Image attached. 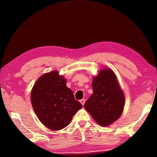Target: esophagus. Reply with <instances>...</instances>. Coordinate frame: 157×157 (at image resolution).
Returning <instances> with one entry per match:
<instances>
[{
	"label": "esophagus",
	"instance_id": "1",
	"mask_svg": "<svg viewBox=\"0 0 157 157\" xmlns=\"http://www.w3.org/2000/svg\"><path fill=\"white\" fill-rule=\"evenodd\" d=\"M85 102H86V99H82V100H80V102H81V104L84 106V104H85Z\"/></svg>",
	"mask_w": 157,
	"mask_h": 157
}]
</instances>
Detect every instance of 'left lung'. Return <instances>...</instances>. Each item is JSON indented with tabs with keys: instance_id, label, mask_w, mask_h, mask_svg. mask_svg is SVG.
Wrapping results in <instances>:
<instances>
[{
	"instance_id": "8db88e82",
	"label": "left lung",
	"mask_w": 157,
	"mask_h": 157,
	"mask_svg": "<svg viewBox=\"0 0 157 157\" xmlns=\"http://www.w3.org/2000/svg\"><path fill=\"white\" fill-rule=\"evenodd\" d=\"M93 94L84 107L98 124L108 126L122 114L125 98L111 69H102L93 78Z\"/></svg>"
}]
</instances>
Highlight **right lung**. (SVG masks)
Returning a JSON list of instances; mask_svg holds the SVG:
<instances>
[{"label":"right lung","instance_id":"1","mask_svg":"<svg viewBox=\"0 0 157 157\" xmlns=\"http://www.w3.org/2000/svg\"><path fill=\"white\" fill-rule=\"evenodd\" d=\"M31 101L40 121L55 131L67 126L82 108L71 90L66 86L65 79L56 71L45 73L38 79L32 88Z\"/></svg>","mask_w":157,"mask_h":157}]
</instances>
